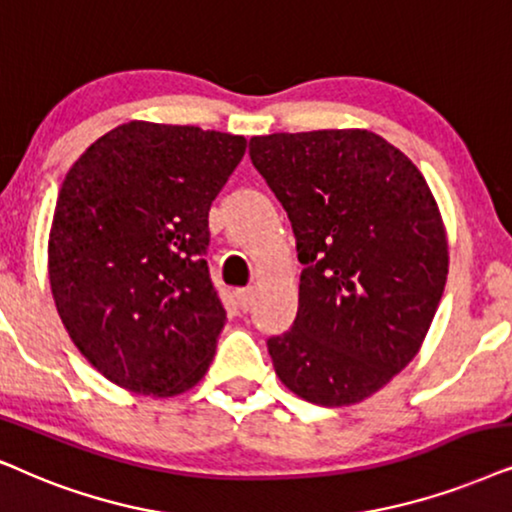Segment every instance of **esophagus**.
<instances>
[{
  "label": "esophagus",
  "mask_w": 512,
  "mask_h": 512,
  "mask_svg": "<svg viewBox=\"0 0 512 512\" xmlns=\"http://www.w3.org/2000/svg\"><path fill=\"white\" fill-rule=\"evenodd\" d=\"M235 298H237V305H240L242 313H247V310L251 308V303H254V289H251V287L237 289Z\"/></svg>",
  "instance_id": "esophagus-1"
}]
</instances>
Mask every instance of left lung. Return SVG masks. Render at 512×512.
Instances as JSON below:
<instances>
[{
    "label": "left lung",
    "instance_id": "left-lung-1",
    "mask_svg": "<svg viewBox=\"0 0 512 512\" xmlns=\"http://www.w3.org/2000/svg\"><path fill=\"white\" fill-rule=\"evenodd\" d=\"M249 157L303 263L296 320L268 338L277 376L320 407L362 402L414 360L440 305L449 254L433 192L364 129L254 136Z\"/></svg>",
    "mask_w": 512,
    "mask_h": 512
}]
</instances>
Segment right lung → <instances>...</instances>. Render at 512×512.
Listing matches in <instances>:
<instances>
[{"label":"right lung","mask_w":512,"mask_h":512,"mask_svg":"<svg viewBox=\"0 0 512 512\" xmlns=\"http://www.w3.org/2000/svg\"><path fill=\"white\" fill-rule=\"evenodd\" d=\"M244 150V136L129 122L65 176L53 301L79 353L117 386L169 397L207 374L225 324L204 258L209 209Z\"/></svg>","instance_id":"right-lung-1"}]
</instances>
